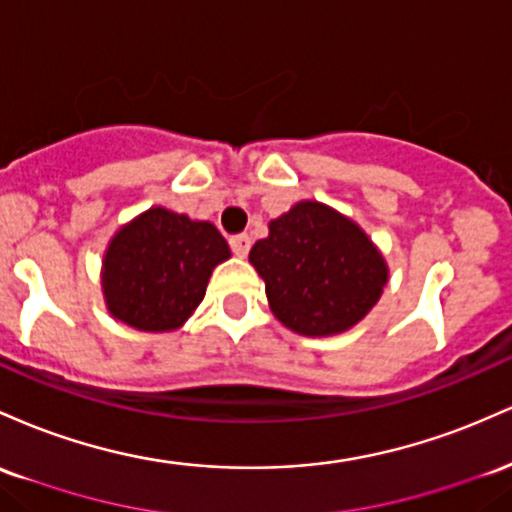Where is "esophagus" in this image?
Returning <instances> with one entry per match:
<instances>
[{"mask_svg": "<svg viewBox=\"0 0 512 512\" xmlns=\"http://www.w3.org/2000/svg\"><path fill=\"white\" fill-rule=\"evenodd\" d=\"M229 249H232L237 256L244 258L251 249V237H249V234H237V237L229 239Z\"/></svg>", "mask_w": 512, "mask_h": 512, "instance_id": "1", "label": "esophagus"}]
</instances>
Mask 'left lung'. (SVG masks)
I'll return each mask as SVG.
<instances>
[{"mask_svg": "<svg viewBox=\"0 0 512 512\" xmlns=\"http://www.w3.org/2000/svg\"><path fill=\"white\" fill-rule=\"evenodd\" d=\"M258 239L249 261L266 283L273 314L304 336H331L358 324L380 300L387 266L355 222L304 200Z\"/></svg>", "mask_w": 512, "mask_h": 512, "instance_id": "left-lung-1", "label": "left lung"}]
</instances>
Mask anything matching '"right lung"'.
Returning a JSON list of instances; mask_svg holds the SVG:
<instances>
[{"mask_svg": "<svg viewBox=\"0 0 512 512\" xmlns=\"http://www.w3.org/2000/svg\"><path fill=\"white\" fill-rule=\"evenodd\" d=\"M229 246L210 222L152 208L113 237L103 261V292L111 314L132 329L171 331L203 302Z\"/></svg>", "mask_w": 512, "mask_h": 512, "instance_id": "right-lung-1", "label": "right lung"}]
</instances>
